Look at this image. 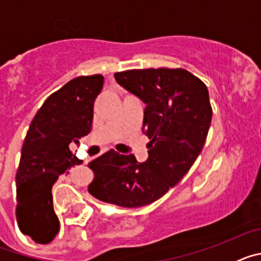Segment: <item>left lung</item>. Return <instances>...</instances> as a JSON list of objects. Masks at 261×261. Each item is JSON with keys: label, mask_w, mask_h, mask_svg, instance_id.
<instances>
[{"label": "left lung", "mask_w": 261, "mask_h": 261, "mask_svg": "<svg viewBox=\"0 0 261 261\" xmlns=\"http://www.w3.org/2000/svg\"><path fill=\"white\" fill-rule=\"evenodd\" d=\"M117 84L146 105L142 130L149 158L110 150L89 163V192L100 201L138 208L161 199L190 171L212 121L208 89L186 69L149 68L115 73Z\"/></svg>", "instance_id": "left-lung-1"}]
</instances>
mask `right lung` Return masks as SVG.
<instances>
[{
	"label": "right lung",
	"instance_id": "obj_1",
	"mask_svg": "<svg viewBox=\"0 0 261 261\" xmlns=\"http://www.w3.org/2000/svg\"><path fill=\"white\" fill-rule=\"evenodd\" d=\"M103 84L102 74L69 81L48 96L30 124L17 171L15 216L20 231L36 243H49L59 232L52 186L60 175L82 163L69 144L91 130L94 102Z\"/></svg>",
	"mask_w": 261,
	"mask_h": 261
}]
</instances>
